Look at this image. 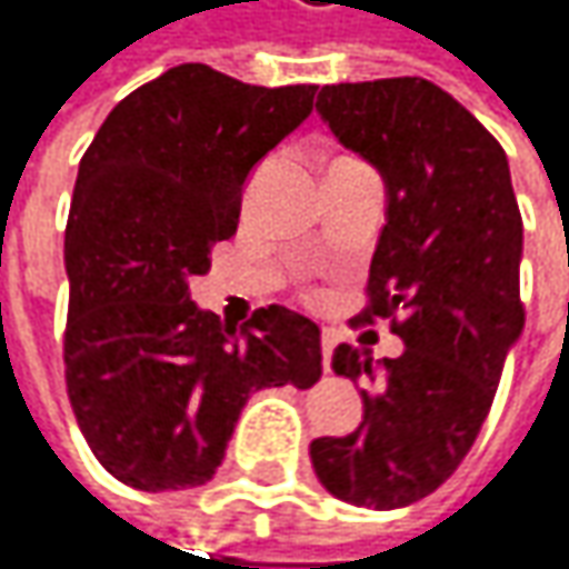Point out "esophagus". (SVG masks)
Instances as JSON below:
<instances>
[{"label": "esophagus", "instance_id": "obj_1", "mask_svg": "<svg viewBox=\"0 0 569 569\" xmlns=\"http://www.w3.org/2000/svg\"><path fill=\"white\" fill-rule=\"evenodd\" d=\"M336 342H339L336 329L323 327V339H320V346H323V365H327V368H329V358H332V349H336Z\"/></svg>", "mask_w": 569, "mask_h": 569}]
</instances>
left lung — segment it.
<instances>
[{"label": "left lung", "instance_id": "obj_1", "mask_svg": "<svg viewBox=\"0 0 569 569\" xmlns=\"http://www.w3.org/2000/svg\"><path fill=\"white\" fill-rule=\"evenodd\" d=\"M317 114L381 172L361 320L400 313L390 329L407 349L381 361L336 349L332 371L365 383V419L342 439H313L310 461L336 499L400 509L465 461L522 336V213L493 133L429 79L323 86Z\"/></svg>", "mask_w": 569, "mask_h": 569}]
</instances>
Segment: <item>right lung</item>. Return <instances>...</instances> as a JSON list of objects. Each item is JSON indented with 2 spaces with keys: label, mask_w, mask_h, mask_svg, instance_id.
<instances>
[{
  "label": "right lung",
  "mask_w": 569,
  "mask_h": 569,
  "mask_svg": "<svg viewBox=\"0 0 569 569\" xmlns=\"http://www.w3.org/2000/svg\"><path fill=\"white\" fill-rule=\"evenodd\" d=\"M313 92L182 63L118 101L79 162L67 393L101 468L133 490L208 483L256 390L323 375L313 320L271 303L237 329L188 288L237 233L249 172L310 118Z\"/></svg>",
  "instance_id": "right-lung-1"
}]
</instances>
